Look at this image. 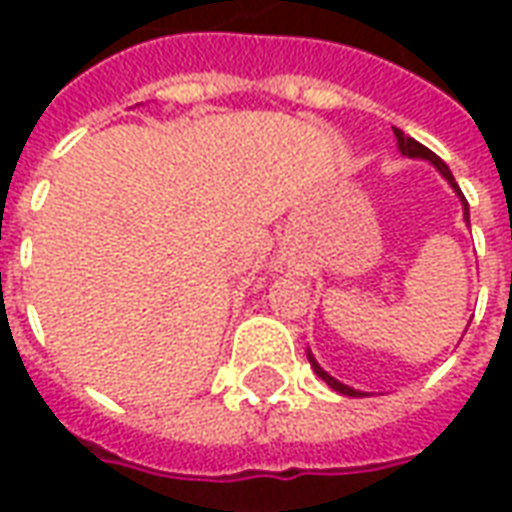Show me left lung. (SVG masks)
I'll return each instance as SVG.
<instances>
[{"label": "left lung", "instance_id": "1", "mask_svg": "<svg viewBox=\"0 0 512 512\" xmlns=\"http://www.w3.org/2000/svg\"><path fill=\"white\" fill-rule=\"evenodd\" d=\"M395 136H397V147H400V153H403V156H408V158H425V161H430L433 167L439 169L444 178L450 180V186L455 191H458V197H461V202H463V219H469V202H466V197H463L461 189H458V183H455V178H452L450 167H447V164H444V161H441V158L436 156L433 150H428V147H425V145H419L417 139H411V136H406V134H403V131H400V128H395ZM307 359H310V365H312V370H315V376L323 378L326 384L332 386L334 392H340V395H348V397L365 395V392H359V389H351V386L340 384L337 378L329 376V373H326V370H323V367L318 365V362H315V356H312V354H307Z\"/></svg>", "mask_w": 512, "mask_h": 512}]
</instances>
